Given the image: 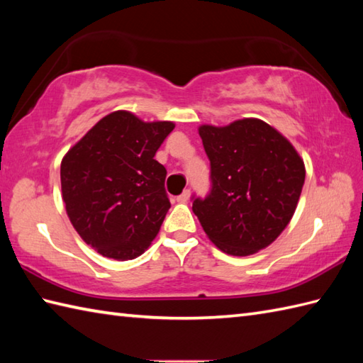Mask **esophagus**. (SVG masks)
Instances as JSON below:
<instances>
[{"instance_id":"esophagus-1","label":"esophagus","mask_w":363,"mask_h":363,"mask_svg":"<svg viewBox=\"0 0 363 363\" xmlns=\"http://www.w3.org/2000/svg\"><path fill=\"white\" fill-rule=\"evenodd\" d=\"M189 199H190V190H184L179 196H176V201L182 204L189 203Z\"/></svg>"}]
</instances>
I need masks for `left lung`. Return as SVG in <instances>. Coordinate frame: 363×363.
I'll return each mask as SVG.
<instances>
[{
	"instance_id": "8db88e82",
	"label": "left lung",
	"mask_w": 363,
	"mask_h": 363,
	"mask_svg": "<svg viewBox=\"0 0 363 363\" xmlns=\"http://www.w3.org/2000/svg\"><path fill=\"white\" fill-rule=\"evenodd\" d=\"M211 160L212 190L194 213L209 240L230 256H250L287 228L304 186L306 167L287 138L259 118L198 128Z\"/></svg>"
}]
</instances>
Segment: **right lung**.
<instances>
[{
  "mask_svg": "<svg viewBox=\"0 0 363 363\" xmlns=\"http://www.w3.org/2000/svg\"><path fill=\"white\" fill-rule=\"evenodd\" d=\"M173 121L106 115L60 164L65 211L76 233L104 257L130 260L159 234L169 201L165 167L154 159Z\"/></svg>",
  "mask_w": 363,
  "mask_h": 363,
  "instance_id": "right-lung-1",
  "label": "right lung"
}]
</instances>
